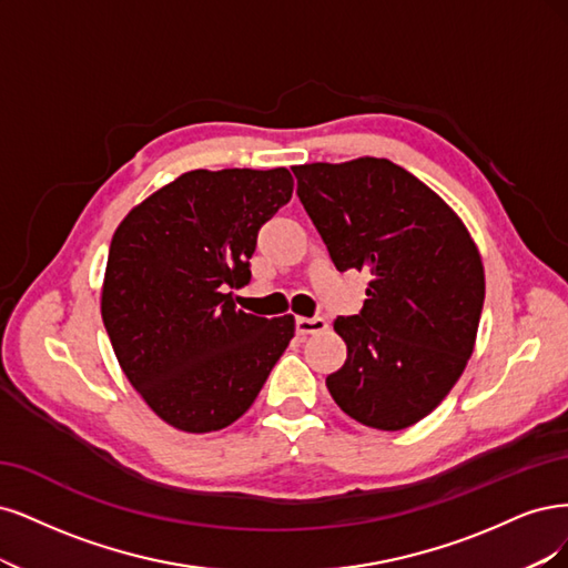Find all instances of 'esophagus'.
Instances as JSON below:
<instances>
[{"instance_id":"34e87169","label":"esophagus","mask_w":568,"mask_h":568,"mask_svg":"<svg viewBox=\"0 0 568 568\" xmlns=\"http://www.w3.org/2000/svg\"><path fill=\"white\" fill-rule=\"evenodd\" d=\"M295 327H297V335H316V333L327 331V321L321 318V316H314V318L300 316L297 323H295Z\"/></svg>"}]
</instances>
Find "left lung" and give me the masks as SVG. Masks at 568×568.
Returning <instances> with one entry per match:
<instances>
[{"mask_svg":"<svg viewBox=\"0 0 568 568\" xmlns=\"http://www.w3.org/2000/svg\"><path fill=\"white\" fill-rule=\"evenodd\" d=\"M297 195L339 271L368 268L361 314L337 316L346 361L327 375L356 423L398 432L429 415L477 342L484 264L463 219L384 158L292 168Z\"/></svg>","mask_w":568,"mask_h":568,"instance_id":"obj_1","label":"left lung"}]
</instances>
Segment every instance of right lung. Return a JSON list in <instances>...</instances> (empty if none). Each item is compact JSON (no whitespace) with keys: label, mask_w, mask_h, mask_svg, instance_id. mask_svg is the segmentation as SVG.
<instances>
[{"label":"right lung","mask_w":568,"mask_h":568,"mask_svg":"<svg viewBox=\"0 0 568 568\" xmlns=\"http://www.w3.org/2000/svg\"><path fill=\"white\" fill-rule=\"evenodd\" d=\"M276 170H193L143 200L108 252L101 316L126 379L164 423H235L295 337V316L235 308L257 233L292 197Z\"/></svg>","instance_id":"add662e5"}]
</instances>
